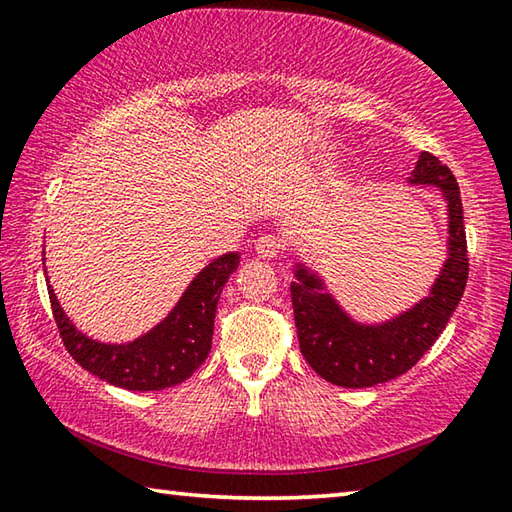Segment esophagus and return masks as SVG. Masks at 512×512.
<instances>
[{
    "label": "esophagus",
    "instance_id": "obj_1",
    "mask_svg": "<svg viewBox=\"0 0 512 512\" xmlns=\"http://www.w3.org/2000/svg\"><path fill=\"white\" fill-rule=\"evenodd\" d=\"M255 250H257L259 257L273 259V257H277V255L282 253V239L277 237V235H262V237L257 239Z\"/></svg>",
    "mask_w": 512,
    "mask_h": 512
}]
</instances>
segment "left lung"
Returning <instances> with one entry per match:
<instances>
[{
	"mask_svg": "<svg viewBox=\"0 0 512 512\" xmlns=\"http://www.w3.org/2000/svg\"><path fill=\"white\" fill-rule=\"evenodd\" d=\"M413 183L443 189L449 207V259L443 275L424 298L391 323L366 327L343 314L341 307L323 293V284L305 268L291 282L293 318H296L302 357L320 377L345 388H368L404 375L422 359L452 318L461 300L470 259L463 223L461 189L447 164L427 151L413 169Z\"/></svg>",
	"mask_w": 512,
	"mask_h": 512,
	"instance_id": "obj_1",
	"label": "left lung"
}]
</instances>
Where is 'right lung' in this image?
<instances>
[{"label":"right lung","mask_w":512,"mask_h":512,"mask_svg":"<svg viewBox=\"0 0 512 512\" xmlns=\"http://www.w3.org/2000/svg\"><path fill=\"white\" fill-rule=\"evenodd\" d=\"M239 255L214 259L194 277L171 314L149 334L128 345L92 341L76 332L60 309L54 289L47 287L51 314L72 359L99 379L126 391H162L194 375L212 348L214 316L223 284L237 271Z\"/></svg>","instance_id":"obj_1"}]
</instances>
